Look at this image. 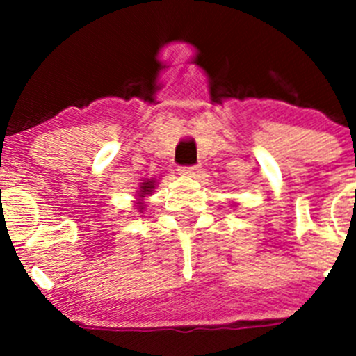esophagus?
<instances>
[{
    "mask_svg": "<svg viewBox=\"0 0 356 356\" xmlns=\"http://www.w3.org/2000/svg\"><path fill=\"white\" fill-rule=\"evenodd\" d=\"M177 170L181 175H189V177H195V175L200 174L201 167L200 165H189V167H179Z\"/></svg>",
    "mask_w": 356,
    "mask_h": 356,
    "instance_id": "obj_1",
    "label": "esophagus"
}]
</instances>
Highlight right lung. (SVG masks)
<instances>
[{
    "instance_id": "1",
    "label": "right lung",
    "mask_w": 356,
    "mask_h": 356,
    "mask_svg": "<svg viewBox=\"0 0 356 356\" xmlns=\"http://www.w3.org/2000/svg\"><path fill=\"white\" fill-rule=\"evenodd\" d=\"M153 188H155V182L148 181V182H143L141 184V191H139V198H145L146 195H152ZM139 208L143 210V203H139Z\"/></svg>"
}]
</instances>
